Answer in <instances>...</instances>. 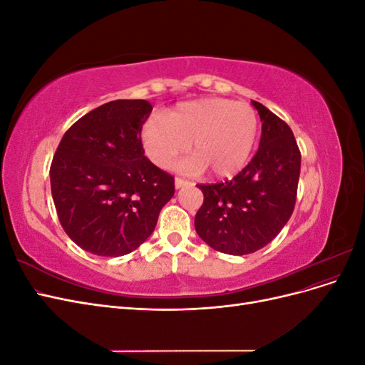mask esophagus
<instances>
[{"label":"esophagus","mask_w":365,"mask_h":365,"mask_svg":"<svg viewBox=\"0 0 365 365\" xmlns=\"http://www.w3.org/2000/svg\"><path fill=\"white\" fill-rule=\"evenodd\" d=\"M189 184H190V181H187L184 178H178V176H176V178H175V187H176V189H181V187H185V185H189Z\"/></svg>","instance_id":"esophagus-1"}]
</instances>
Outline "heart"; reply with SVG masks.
Masks as SVG:
<instances>
[{
  "instance_id": "heart-1",
  "label": "heart",
  "mask_w": 365,
  "mask_h": 365,
  "mask_svg": "<svg viewBox=\"0 0 365 365\" xmlns=\"http://www.w3.org/2000/svg\"><path fill=\"white\" fill-rule=\"evenodd\" d=\"M259 117L247 103L210 97L181 103L164 118L152 117L141 129L149 160L158 168L170 164L189 150L195 155L178 164V170H212L217 178L235 175L247 164L256 146Z\"/></svg>"
}]
</instances>
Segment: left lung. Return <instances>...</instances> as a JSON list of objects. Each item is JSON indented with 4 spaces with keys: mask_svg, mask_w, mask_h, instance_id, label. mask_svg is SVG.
Segmentation results:
<instances>
[{
    "mask_svg": "<svg viewBox=\"0 0 365 365\" xmlns=\"http://www.w3.org/2000/svg\"><path fill=\"white\" fill-rule=\"evenodd\" d=\"M262 121L256 155L233 180L197 184L204 202L195 230L208 247L245 256L267 247L288 222L297 200L302 153L291 128L262 103L251 101Z\"/></svg>",
    "mask_w": 365,
    "mask_h": 365,
    "instance_id": "8db88e82",
    "label": "left lung"
}]
</instances>
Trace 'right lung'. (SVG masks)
<instances>
[{"instance_id": "right-lung-1", "label": "right lung", "mask_w": 365, "mask_h": 365, "mask_svg": "<svg viewBox=\"0 0 365 365\" xmlns=\"http://www.w3.org/2000/svg\"><path fill=\"white\" fill-rule=\"evenodd\" d=\"M146 101H113L65 132L50 165L51 196L65 233L82 250L118 257L155 230L175 178L145 157Z\"/></svg>"}]
</instances>
